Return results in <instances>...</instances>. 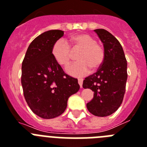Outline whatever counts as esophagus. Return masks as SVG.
Returning a JSON list of instances; mask_svg holds the SVG:
<instances>
[{"mask_svg": "<svg viewBox=\"0 0 147 147\" xmlns=\"http://www.w3.org/2000/svg\"><path fill=\"white\" fill-rule=\"evenodd\" d=\"M78 83H79V85H80V88H82V83H83L82 79H79V80H78Z\"/></svg>", "mask_w": 147, "mask_h": 147, "instance_id": "1", "label": "esophagus"}]
</instances>
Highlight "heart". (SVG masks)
<instances>
[{"instance_id":"heart-1","label":"heart","mask_w":147,"mask_h":147,"mask_svg":"<svg viewBox=\"0 0 147 147\" xmlns=\"http://www.w3.org/2000/svg\"><path fill=\"white\" fill-rule=\"evenodd\" d=\"M80 51L76 56L77 62L66 67L67 74L73 76H84L90 72L99 68L105 60V52L103 46L97 43L96 40L91 35L85 33L73 35L67 40L56 41L52 46V55L61 66L69 64L71 59V51Z\"/></svg>"}]
</instances>
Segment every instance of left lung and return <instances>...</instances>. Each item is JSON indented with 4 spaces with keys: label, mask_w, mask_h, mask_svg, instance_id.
Segmentation results:
<instances>
[{
    "label": "left lung",
    "mask_w": 147,
    "mask_h": 147,
    "mask_svg": "<svg viewBox=\"0 0 147 147\" xmlns=\"http://www.w3.org/2000/svg\"><path fill=\"white\" fill-rule=\"evenodd\" d=\"M94 32L103 43L105 60L97 72L85 78L82 87L94 92L93 99L87 103L88 111L105 117L115 113L121 105L127 80V62L121 45L112 34L102 28Z\"/></svg>",
    "instance_id": "8db88e82"
}]
</instances>
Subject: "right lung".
<instances>
[{
    "instance_id": "add662e5",
    "label": "right lung",
    "mask_w": 147,
    "mask_h": 147,
    "mask_svg": "<svg viewBox=\"0 0 147 147\" xmlns=\"http://www.w3.org/2000/svg\"><path fill=\"white\" fill-rule=\"evenodd\" d=\"M64 34L49 30L30 43L22 63L23 95L32 112L45 119L64 113L68 98L80 90L77 79L65 74L52 55V46Z\"/></svg>"
}]
</instances>
